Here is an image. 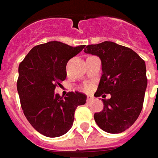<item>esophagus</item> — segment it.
<instances>
[{"mask_svg": "<svg viewBox=\"0 0 158 158\" xmlns=\"http://www.w3.org/2000/svg\"><path fill=\"white\" fill-rule=\"evenodd\" d=\"M94 99V97L93 96H88V98H87V102L90 103Z\"/></svg>", "mask_w": 158, "mask_h": 158, "instance_id": "esophagus-1", "label": "esophagus"}]
</instances>
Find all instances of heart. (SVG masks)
Wrapping results in <instances>:
<instances>
[{
	"label": "heart",
	"mask_w": 158,
	"mask_h": 158,
	"mask_svg": "<svg viewBox=\"0 0 158 158\" xmlns=\"http://www.w3.org/2000/svg\"><path fill=\"white\" fill-rule=\"evenodd\" d=\"M90 88H91V86L89 84H85L84 85V90H89L90 89Z\"/></svg>",
	"instance_id": "1"
}]
</instances>
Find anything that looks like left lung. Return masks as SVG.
<instances>
[{
	"label": "left lung",
	"instance_id": "1",
	"mask_svg": "<svg viewBox=\"0 0 158 158\" xmlns=\"http://www.w3.org/2000/svg\"><path fill=\"white\" fill-rule=\"evenodd\" d=\"M84 52L101 60L103 74L97 96L110 94V99H102L104 109L95 113V122L107 133H122L141 112L147 87L145 61L129 48L112 41L88 45Z\"/></svg>",
	"mask_w": 158,
	"mask_h": 158
}]
</instances>
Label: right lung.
<instances>
[{
    "instance_id": "right-lung-1",
    "label": "right lung",
    "mask_w": 158,
    "mask_h": 158,
    "mask_svg": "<svg viewBox=\"0 0 158 158\" xmlns=\"http://www.w3.org/2000/svg\"><path fill=\"white\" fill-rule=\"evenodd\" d=\"M84 48L49 41L34 47L19 64L17 88L23 114L47 137L66 134L73 125L77 107L86 103L87 96L79 92H70L64 98L54 94L66 78L68 61Z\"/></svg>"
}]
</instances>
